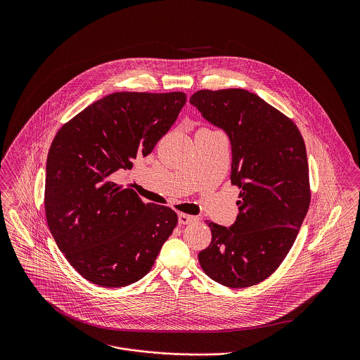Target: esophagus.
Here are the masks:
<instances>
[{
	"label": "esophagus",
	"mask_w": 360,
	"mask_h": 360,
	"mask_svg": "<svg viewBox=\"0 0 360 360\" xmlns=\"http://www.w3.org/2000/svg\"><path fill=\"white\" fill-rule=\"evenodd\" d=\"M195 220H197L195 216H191V214H187V213H179V223L180 224H190Z\"/></svg>",
	"instance_id": "esophagus-1"
}]
</instances>
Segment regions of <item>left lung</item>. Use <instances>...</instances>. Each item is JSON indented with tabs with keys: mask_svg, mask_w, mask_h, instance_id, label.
<instances>
[{
	"mask_svg": "<svg viewBox=\"0 0 360 360\" xmlns=\"http://www.w3.org/2000/svg\"><path fill=\"white\" fill-rule=\"evenodd\" d=\"M190 103L229 136L230 179L240 188L234 224L207 223L212 241L200 264L221 285H255L285 259L308 213L304 139L290 117L243 89L200 90Z\"/></svg>",
	"mask_w": 360,
	"mask_h": 360,
	"instance_id": "obj_1",
	"label": "left lung"
}]
</instances>
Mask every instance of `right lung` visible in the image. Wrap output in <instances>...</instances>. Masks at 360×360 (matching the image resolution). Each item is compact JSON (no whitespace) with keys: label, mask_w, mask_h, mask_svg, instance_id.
Returning a JSON list of instances; mask_svg holds the SVG:
<instances>
[{"label":"right lung","mask_w":360,"mask_h":360,"mask_svg":"<svg viewBox=\"0 0 360 360\" xmlns=\"http://www.w3.org/2000/svg\"><path fill=\"white\" fill-rule=\"evenodd\" d=\"M186 100L180 91L113 93L56 133L47 156L46 216L58 248L90 283L117 288L139 281L173 233L174 210L144 204L113 177L153 153Z\"/></svg>","instance_id":"obj_1"}]
</instances>
